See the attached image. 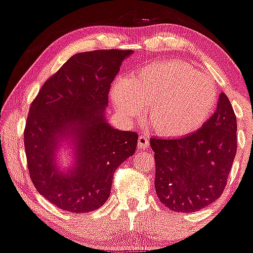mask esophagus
Returning <instances> with one entry per match:
<instances>
[{
    "label": "esophagus",
    "instance_id": "34e87169",
    "mask_svg": "<svg viewBox=\"0 0 253 253\" xmlns=\"http://www.w3.org/2000/svg\"><path fill=\"white\" fill-rule=\"evenodd\" d=\"M138 146L140 148H147L150 146V140L146 135H140L138 138Z\"/></svg>",
    "mask_w": 253,
    "mask_h": 253
}]
</instances>
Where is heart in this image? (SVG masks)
<instances>
[{"instance_id": "b5f03b06", "label": "heart", "mask_w": 253, "mask_h": 253, "mask_svg": "<svg viewBox=\"0 0 253 253\" xmlns=\"http://www.w3.org/2000/svg\"><path fill=\"white\" fill-rule=\"evenodd\" d=\"M115 79L111 87L112 102L129 121L144 115L165 138H180L196 132L209 120L217 105L214 82L192 66L178 60L153 63L134 78Z\"/></svg>"}]
</instances>
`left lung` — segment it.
<instances>
[{"label": "left lung", "mask_w": 253, "mask_h": 253, "mask_svg": "<svg viewBox=\"0 0 253 253\" xmlns=\"http://www.w3.org/2000/svg\"><path fill=\"white\" fill-rule=\"evenodd\" d=\"M157 196L174 212L199 211L223 193L237 152V119L220 93L214 114L192 134L152 138Z\"/></svg>", "instance_id": "1"}]
</instances>
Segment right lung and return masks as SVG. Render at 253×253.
Returning a JSON list of instances; mask_svg holds the SVG:
<instances>
[{"label": "right lung", "instance_id": "1", "mask_svg": "<svg viewBox=\"0 0 253 253\" xmlns=\"http://www.w3.org/2000/svg\"><path fill=\"white\" fill-rule=\"evenodd\" d=\"M132 50H94L73 55L41 87L32 102L24 128L30 179L56 208L88 213L111 194L113 174L134 154L138 134L107 123L111 84ZM75 150L67 172L56 165L61 142Z\"/></svg>", "mask_w": 253, "mask_h": 253}]
</instances>
